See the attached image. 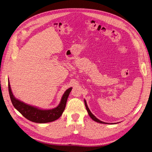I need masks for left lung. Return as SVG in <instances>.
<instances>
[{"instance_id": "1", "label": "left lung", "mask_w": 152, "mask_h": 152, "mask_svg": "<svg viewBox=\"0 0 152 152\" xmlns=\"http://www.w3.org/2000/svg\"><path fill=\"white\" fill-rule=\"evenodd\" d=\"M84 103H85V106H86V109L87 110L88 112V114L89 115V116L91 117V118H92V120H94V121H95V122H98V123H100V124H108V123H106V122H102V121L99 120V119H98L92 113L90 112V110L89 109V108L87 106V103H86V99H84Z\"/></svg>"}]
</instances>
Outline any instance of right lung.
I'll list each match as a JSON object with an SVG mask.
<instances>
[{
  "label": "right lung",
  "instance_id": "obj_1",
  "mask_svg": "<svg viewBox=\"0 0 152 152\" xmlns=\"http://www.w3.org/2000/svg\"><path fill=\"white\" fill-rule=\"evenodd\" d=\"M72 90V87H70L65 91L57 107L52 109L45 110L27 104L16 99L12 92L11 87H10L8 80L9 94L12 103L15 108L28 120L38 124H45L53 122L62 115L65 109L69 94Z\"/></svg>",
  "mask_w": 152,
  "mask_h": 152
}]
</instances>
